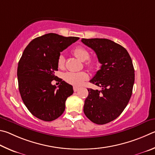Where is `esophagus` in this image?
<instances>
[{
  "label": "esophagus",
  "mask_w": 155,
  "mask_h": 155,
  "mask_svg": "<svg viewBox=\"0 0 155 155\" xmlns=\"http://www.w3.org/2000/svg\"><path fill=\"white\" fill-rule=\"evenodd\" d=\"M73 91H74V92H77V91H79V88L75 87V86H74V87H73Z\"/></svg>",
  "instance_id": "obj_1"
}]
</instances>
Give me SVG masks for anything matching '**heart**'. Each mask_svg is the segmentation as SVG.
<instances>
[{
	"label": "heart",
	"mask_w": 155,
	"mask_h": 155,
	"mask_svg": "<svg viewBox=\"0 0 155 155\" xmlns=\"http://www.w3.org/2000/svg\"><path fill=\"white\" fill-rule=\"evenodd\" d=\"M73 54L77 58H79L80 61L85 62L86 66L90 68H94L96 66V62L94 60L89 59L90 58V52L87 49L82 47V46H78L73 50ZM65 59L62 54H60L57 64L60 69H62L64 67ZM63 79L67 83L70 84L79 86L82 85L84 81L88 79V75L86 72H67L63 75Z\"/></svg>",
	"instance_id": "heart-1"
}]
</instances>
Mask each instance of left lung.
Wrapping results in <instances>:
<instances>
[{
    "mask_svg": "<svg viewBox=\"0 0 155 155\" xmlns=\"http://www.w3.org/2000/svg\"><path fill=\"white\" fill-rule=\"evenodd\" d=\"M82 42L95 51L101 69L90 82L101 91L88 88L84 112L97 124L110 123L123 112L131 98L135 71L128 51L107 39H82Z\"/></svg>",
    "mask_w": 155,
    "mask_h": 155,
    "instance_id": "left-lung-1",
    "label": "left lung"
}]
</instances>
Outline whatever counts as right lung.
I'll list each match as a JSON object with an SVG mask.
<instances>
[{
	"label": "right lung",
	"instance_id": "obj_1",
	"mask_svg": "<svg viewBox=\"0 0 155 155\" xmlns=\"http://www.w3.org/2000/svg\"><path fill=\"white\" fill-rule=\"evenodd\" d=\"M78 39L48 33L35 38L24 50L18 67L19 91L27 109L37 118L52 121L64 112L73 86L62 81L56 89L51 82L57 78L54 72L61 52Z\"/></svg>",
	"mask_w": 155,
	"mask_h": 155
}]
</instances>
